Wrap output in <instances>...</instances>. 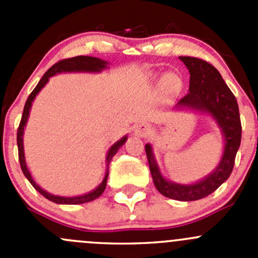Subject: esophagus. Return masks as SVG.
Listing matches in <instances>:
<instances>
[{
    "label": "esophagus",
    "instance_id": "obj_1",
    "mask_svg": "<svg viewBox=\"0 0 258 258\" xmlns=\"http://www.w3.org/2000/svg\"><path fill=\"white\" fill-rule=\"evenodd\" d=\"M134 134L139 137H146L150 134V126L146 123H139L134 127Z\"/></svg>",
    "mask_w": 258,
    "mask_h": 258
}]
</instances>
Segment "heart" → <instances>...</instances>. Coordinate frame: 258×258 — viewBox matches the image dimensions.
I'll list each match as a JSON object with an SVG mask.
<instances>
[{
	"mask_svg": "<svg viewBox=\"0 0 258 258\" xmlns=\"http://www.w3.org/2000/svg\"><path fill=\"white\" fill-rule=\"evenodd\" d=\"M163 82H165L167 86H171V87H175V86L178 85L177 77L172 76V75H170V76H166L165 80H163Z\"/></svg>",
	"mask_w": 258,
	"mask_h": 258,
	"instance_id": "1",
	"label": "heart"
}]
</instances>
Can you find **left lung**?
<instances>
[{
	"mask_svg": "<svg viewBox=\"0 0 258 258\" xmlns=\"http://www.w3.org/2000/svg\"><path fill=\"white\" fill-rule=\"evenodd\" d=\"M189 72V92L178 101L176 107H188L210 113L225 137V148L220 163L206 178L192 184L167 181L160 172L150 144L145 146L148 166L156 188L163 196L177 201H197L215 192L230 177L235 166L236 153L241 144V119L236 97L220 72L201 58L179 57Z\"/></svg>",
	"mask_w": 258,
	"mask_h": 258,
	"instance_id": "obj_1",
	"label": "left lung"
}]
</instances>
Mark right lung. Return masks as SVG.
Wrapping results in <instances>:
<instances>
[{
    "instance_id": "right-lung-1",
    "label": "right lung",
    "mask_w": 258,
    "mask_h": 258,
    "mask_svg": "<svg viewBox=\"0 0 258 258\" xmlns=\"http://www.w3.org/2000/svg\"><path fill=\"white\" fill-rule=\"evenodd\" d=\"M108 62L103 61V59L97 58V57H91V56H76L72 57V58H64L62 61H58L57 63H54L51 69L46 72L42 76V79L40 80V82L37 83V86L35 87V90L31 92V95L28 96L27 101L25 103V108H23L22 118H21L20 126L17 130V146H18V160H20L21 170H22L23 175L26 176V178L30 181V183L42 195L43 197L49 200V201L54 202V204H61V205H80V204H86V202H90L96 200L97 197H100L103 194L106 188V183H107V177H108V165H110L112 157L117 153V151L119 150L122 145L126 142L127 136L122 137L119 141H117L116 144L111 146V148L108 150L107 157H106V162H107V171H106V175L103 181L101 182L100 186L97 188H95L93 191L88 192V194L82 195V196H76V197H62V196H54V195L48 194L45 189L41 188L35 181H33L32 176H31L30 171H28L27 165H26L25 161V152H23V130H25L26 123H27L28 114H30L31 106H32L33 100L37 96V93L45 87L46 83L48 82L49 77H52L53 75L61 74V72H101L102 70L107 69Z\"/></svg>"
}]
</instances>
